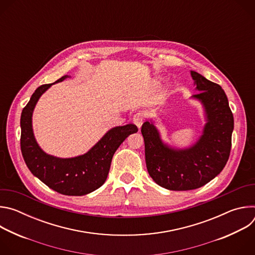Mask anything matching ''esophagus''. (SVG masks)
I'll return each mask as SVG.
<instances>
[{
  "instance_id": "1",
  "label": "esophagus",
  "mask_w": 255,
  "mask_h": 255,
  "mask_svg": "<svg viewBox=\"0 0 255 255\" xmlns=\"http://www.w3.org/2000/svg\"><path fill=\"white\" fill-rule=\"evenodd\" d=\"M144 119H145V116L142 112H139V113H136L134 116H133V122L134 124L140 129L143 122H144Z\"/></svg>"
}]
</instances>
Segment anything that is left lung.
<instances>
[{
    "instance_id": "obj_1",
    "label": "left lung",
    "mask_w": 255,
    "mask_h": 255,
    "mask_svg": "<svg viewBox=\"0 0 255 255\" xmlns=\"http://www.w3.org/2000/svg\"><path fill=\"white\" fill-rule=\"evenodd\" d=\"M191 76L200 91L192 98L201 102L206 117L198 141L176 149L162 141L152 120L141 127L148 173L158 186L170 191H190L208 184L222 171L231 150L234 119L225 92L197 71L191 70Z\"/></svg>"
}]
</instances>
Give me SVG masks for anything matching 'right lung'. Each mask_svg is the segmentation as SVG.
<instances>
[{
	"mask_svg": "<svg viewBox=\"0 0 255 255\" xmlns=\"http://www.w3.org/2000/svg\"><path fill=\"white\" fill-rule=\"evenodd\" d=\"M69 76H63L53 84L36 89L21 114V151L29 170L53 191L66 196L90 194L107 179L114 153L121 143L138 131L134 124L117 126L109 130L85 154L59 158L45 153L36 142L32 128V115L39 98L52 85Z\"/></svg>",
	"mask_w": 255,
	"mask_h": 255,
	"instance_id": "obj_1",
	"label": "right lung"
}]
</instances>
